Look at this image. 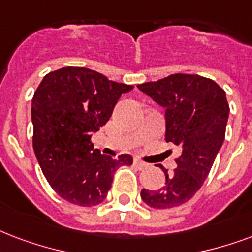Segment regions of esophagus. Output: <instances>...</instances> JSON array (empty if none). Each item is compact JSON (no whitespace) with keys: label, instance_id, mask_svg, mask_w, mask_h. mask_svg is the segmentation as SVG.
Wrapping results in <instances>:
<instances>
[{"label":"esophagus","instance_id":"34e87169","mask_svg":"<svg viewBox=\"0 0 252 252\" xmlns=\"http://www.w3.org/2000/svg\"><path fill=\"white\" fill-rule=\"evenodd\" d=\"M134 165H136L139 169H144L148 166L147 162H144V161H141L140 158H134Z\"/></svg>","mask_w":252,"mask_h":252}]
</instances>
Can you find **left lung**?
Instances as JSON below:
<instances>
[{
	"instance_id": "1",
	"label": "left lung",
	"mask_w": 252,
	"mask_h": 252,
	"mask_svg": "<svg viewBox=\"0 0 252 252\" xmlns=\"http://www.w3.org/2000/svg\"><path fill=\"white\" fill-rule=\"evenodd\" d=\"M165 108L166 143L181 148L177 168L165 173L158 190H141V199L153 209L188 202L201 189L223 144L228 107L226 92L214 80L195 74H173L137 86Z\"/></svg>"
}]
</instances>
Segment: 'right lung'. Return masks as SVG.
<instances>
[{
	"mask_svg": "<svg viewBox=\"0 0 252 252\" xmlns=\"http://www.w3.org/2000/svg\"><path fill=\"white\" fill-rule=\"evenodd\" d=\"M133 86L108 80L86 67H63L46 75L32 100V148L50 186L59 197L91 207L105 199L113 174L132 165L94 149L92 132L108 122L119 97Z\"/></svg>",
	"mask_w": 252,
	"mask_h": 252,
	"instance_id": "obj_1",
	"label": "right lung"
}]
</instances>
